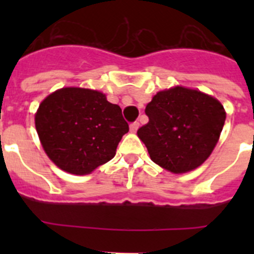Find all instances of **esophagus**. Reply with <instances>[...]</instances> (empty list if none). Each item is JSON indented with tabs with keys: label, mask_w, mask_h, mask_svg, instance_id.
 <instances>
[{
	"label": "esophagus",
	"mask_w": 254,
	"mask_h": 254,
	"mask_svg": "<svg viewBox=\"0 0 254 254\" xmlns=\"http://www.w3.org/2000/svg\"><path fill=\"white\" fill-rule=\"evenodd\" d=\"M138 127H140V123H138V122L131 123V126H129V131H131L132 133H134V132L138 129Z\"/></svg>",
	"instance_id": "obj_1"
}]
</instances>
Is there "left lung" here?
<instances>
[{"label":"left lung","instance_id":"1","mask_svg":"<svg viewBox=\"0 0 254 254\" xmlns=\"http://www.w3.org/2000/svg\"><path fill=\"white\" fill-rule=\"evenodd\" d=\"M145 113L149 122L138 128V138L151 160L174 174L197 169L207 160L226 118L216 98L181 85L158 91Z\"/></svg>","mask_w":254,"mask_h":254}]
</instances>
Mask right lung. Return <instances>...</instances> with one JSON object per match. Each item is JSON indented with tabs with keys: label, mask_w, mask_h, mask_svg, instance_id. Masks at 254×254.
Segmentation results:
<instances>
[{
	"label": "right lung",
	"mask_w": 254,
	"mask_h": 254,
	"mask_svg": "<svg viewBox=\"0 0 254 254\" xmlns=\"http://www.w3.org/2000/svg\"><path fill=\"white\" fill-rule=\"evenodd\" d=\"M47 156L64 172L91 174L114 158L128 132L120 105L102 91L67 86L46 96L34 116Z\"/></svg>",
	"instance_id": "1"
}]
</instances>
